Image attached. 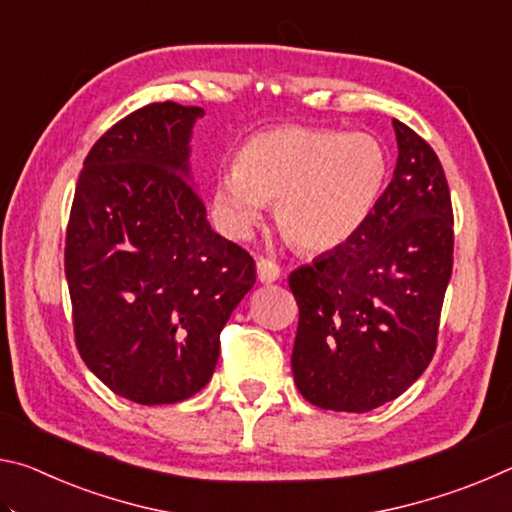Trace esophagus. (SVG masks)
I'll return each mask as SVG.
<instances>
[{
  "label": "esophagus",
  "mask_w": 512,
  "mask_h": 512,
  "mask_svg": "<svg viewBox=\"0 0 512 512\" xmlns=\"http://www.w3.org/2000/svg\"><path fill=\"white\" fill-rule=\"evenodd\" d=\"M257 277L262 284H271L275 280H280V266L271 262V259L259 257L257 259Z\"/></svg>",
  "instance_id": "obj_1"
}]
</instances>
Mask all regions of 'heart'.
<instances>
[{"instance_id": "obj_1", "label": "heart", "mask_w": 512, "mask_h": 512, "mask_svg": "<svg viewBox=\"0 0 512 512\" xmlns=\"http://www.w3.org/2000/svg\"><path fill=\"white\" fill-rule=\"evenodd\" d=\"M388 176L384 146L366 133L280 126L248 137L214 180V210L232 239H248L275 203L277 228L300 253L325 255L357 235Z\"/></svg>"}]
</instances>
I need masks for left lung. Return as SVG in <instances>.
I'll return each instance as SVG.
<instances>
[{
    "label": "left lung",
    "instance_id": "1",
    "mask_svg": "<svg viewBox=\"0 0 512 512\" xmlns=\"http://www.w3.org/2000/svg\"><path fill=\"white\" fill-rule=\"evenodd\" d=\"M393 128V180L368 221L348 244L289 275L300 309L293 379L320 409H377L436 352L452 277V198L431 146L402 121Z\"/></svg>",
    "mask_w": 512,
    "mask_h": 512
}]
</instances>
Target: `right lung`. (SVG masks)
<instances>
[{"mask_svg": "<svg viewBox=\"0 0 512 512\" xmlns=\"http://www.w3.org/2000/svg\"><path fill=\"white\" fill-rule=\"evenodd\" d=\"M198 106L151 103L83 162L65 241L76 348L112 393L176 404L212 379L255 262L207 221L192 185Z\"/></svg>", "mask_w": 512, "mask_h": 512, "instance_id": "right-lung-1", "label": "right lung"}]
</instances>
